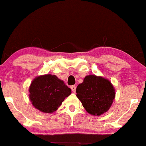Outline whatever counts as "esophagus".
Masks as SVG:
<instances>
[{
  "instance_id": "obj_1",
  "label": "esophagus",
  "mask_w": 146,
  "mask_h": 146,
  "mask_svg": "<svg viewBox=\"0 0 146 146\" xmlns=\"http://www.w3.org/2000/svg\"><path fill=\"white\" fill-rule=\"evenodd\" d=\"M70 88L72 89V91L74 93H75V92H76V86H75V85L71 86H70Z\"/></svg>"
}]
</instances>
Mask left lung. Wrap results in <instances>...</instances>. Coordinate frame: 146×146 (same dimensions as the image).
Returning <instances> with one entry per match:
<instances>
[{
	"label": "left lung",
	"instance_id": "8db88e82",
	"mask_svg": "<svg viewBox=\"0 0 146 146\" xmlns=\"http://www.w3.org/2000/svg\"><path fill=\"white\" fill-rule=\"evenodd\" d=\"M76 96L90 114L99 116L107 112L115 98V90L108 79L86 76L76 88Z\"/></svg>",
	"mask_w": 146,
	"mask_h": 146
}]
</instances>
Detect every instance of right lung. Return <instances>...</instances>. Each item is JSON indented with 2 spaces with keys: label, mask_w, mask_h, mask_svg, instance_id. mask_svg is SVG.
I'll use <instances>...</instances> for the list:
<instances>
[{
  "label": "right lung",
  "mask_w": 146,
  "mask_h": 146,
  "mask_svg": "<svg viewBox=\"0 0 146 146\" xmlns=\"http://www.w3.org/2000/svg\"><path fill=\"white\" fill-rule=\"evenodd\" d=\"M71 89L56 76L50 74L38 76L29 86V99L36 109L43 113H52L60 106Z\"/></svg>",
  "instance_id": "obj_1"
}]
</instances>
